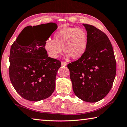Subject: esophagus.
I'll return each instance as SVG.
<instances>
[{"label":"esophagus","mask_w":127,"mask_h":127,"mask_svg":"<svg viewBox=\"0 0 127 127\" xmlns=\"http://www.w3.org/2000/svg\"><path fill=\"white\" fill-rule=\"evenodd\" d=\"M61 64H62V66H65V65H66V64H67V63H66L65 62H62Z\"/></svg>","instance_id":"obj_1"}]
</instances>
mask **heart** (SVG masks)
Returning a JSON list of instances; mask_svg holds the SVG:
<instances>
[{
	"instance_id": "b5f03b06",
	"label": "heart",
	"mask_w": 127,
	"mask_h": 127,
	"mask_svg": "<svg viewBox=\"0 0 127 127\" xmlns=\"http://www.w3.org/2000/svg\"><path fill=\"white\" fill-rule=\"evenodd\" d=\"M87 44V33L84 29L69 27L58 31L54 35V40H47L45 43V49L53 58H56L61 54L63 48L66 57L77 59L85 53Z\"/></svg>"
}]
</instances>
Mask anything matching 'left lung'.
<instances>
[{"instance_id":"1","label":"left lung","mask_w":127,"mask_h":127,"mask_svg":"<svg viewBox=\"0 0 127 127\" xmlns=\"http://www.w3.org/2000/svg\"><path fill=\"white\" fill-rule=\"evenodd\" d=\"M83 25L87 33V49L80 58L67 66L75 95L84 101L95 102L104 98L112 87L116 61L106 34L94 26Z\"/></svg>"}]
</instances>
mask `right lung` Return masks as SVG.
I'll return each mask as SVG.
<instances>
[{
  "mask_svg": "<svg viewBox=\"0 0 127 127\" xmlns=\"http://www.w3.org/2000/svg\"><path fill=\"white\" fill-rule=\"evenodd\" d=\"M36 26L48 29L47 37L43 38L44 33H33L32 29L35 26L25 27L12 45L9 55V73L13 86L23 98L32 101L51 95L61 66V61L49 57L45 49V43L57 30V25L51 22Z\"/></svg>",
  "mask_w": 127,
  "mask_h": 127,
  "instance_id": "obj_1",
  "label": "right lung"
}]
</instances>
